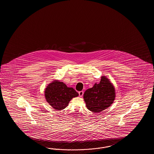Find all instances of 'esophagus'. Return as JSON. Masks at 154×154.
Returning a JSON list of instances; mask_svg holds the SVG:
<instances>
[{
    "instance_id": "obj_1",
    "label": "esophagus",
    "mask_w": 154,
    "mask_h": 154,
    "mask_svg": "<svg viewBox=\"0 0 154 154\" xmlns=\"http://www.w3.org/2000/svg\"><path fill=\"white\" fill-rule=\"evenodd\" d=\"M79 96H80V97H82L83 95H84V91H80L79 92Z\"/></svg>"
}]
</instances>
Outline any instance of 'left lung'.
<instances>
[{
  "label": "left lung",
  "mask_w": 154,
  "mask_h": 154,
  "mask_svg": "<svg viewBox=\"0 0 154 154\" xmlns=\"http://www.w3.org/2000/svg\"><path fill=\"white\" fill-rule=\"evenodd\" d=\"M83 97L88 110L99 113L109 108L114 102L115 87L110 80L103 75L99 84L96 82L92 88L85 91Z\"/></svg>",
  "instance_id": "obj_1"
}]
</instances>
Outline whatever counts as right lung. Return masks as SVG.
<instances>
[{"label": "right lung", "mask_w": 154, "mask_h": 154, "mask_svg": "<svg viewBox=\"0 0 154 154\" xmlns=\"http://www.w3.org/2000/svg\"><path fill=\"white\" fill-rule=\"evenodd\" d=\"M44 96L46 101L55 110L65 109L69 103L79 94L73 88L66 86L63 82L54 80L45 89Z\"/></svg>", "instance_id": "add662e5"}]
</instances>
